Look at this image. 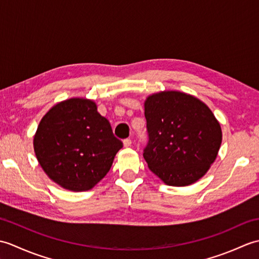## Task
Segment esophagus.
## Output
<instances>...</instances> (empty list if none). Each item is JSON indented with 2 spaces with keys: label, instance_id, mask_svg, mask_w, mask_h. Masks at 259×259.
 Listing matches in <instances>:
<instances>
[{
  "label": "esophagus",
  "instance_id": "obj_1",
  "mask_svg": "<svg viewBox=\"0 0 259 259\" xmlns=\"http://www.w3.org/2000/svg\"><path fill=\"white\" fill-rule=\"evenodd\" d=\"M131 144H133V140H131L130 138H126L123 140V146L124 147H130Z\"/></svg>",
  "mask_w": 259,
  "mask_h": 259
}]
</instances>
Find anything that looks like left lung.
I'll use <instances>...</instances> for the list:
<instances>
[{
	"mask_svg": "<svg viewBox=\"0 0 259 259\" xmlns=\"http://www.w3.org/2000/svg\"><path fill=\"white\" fill-rule=\"evenodd\" d=\"M148 142L144 158L169 186L194 184L214 161L221 124L197 98L178 91L152 95L145 102Z\"/></svg>",
	"mask_w": 259,
	"mask_h": 259,
	"instance_id": "1",
	"label": "left lung"
}]
</instances>
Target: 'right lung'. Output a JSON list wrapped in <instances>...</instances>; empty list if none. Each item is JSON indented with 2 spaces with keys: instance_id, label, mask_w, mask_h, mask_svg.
Wrapping results in <instances>:
<instances>
[{
  "instance_id": "add662e5",
  "label": "right lung",
  "mask_w": 259,
  "mask_h": 259,
  "mask_svg": "<svg viewBox=\"0 0 259 259\" xmlns=\"http://www.w3.org/2000/svg\"><path fill=\"white\" fill-rule=\"evenodd\" d=\"M33 146L38 163L54 183L85 191L108 174L123 144L95 102L73 98L49 110Z\"/></svg>"
}]
</instances>
